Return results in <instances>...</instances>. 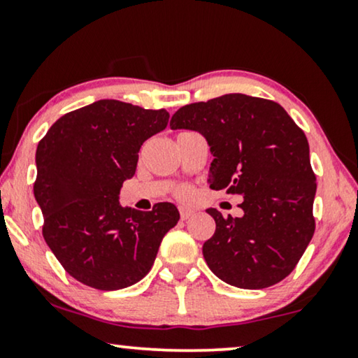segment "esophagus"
<instances>
[{
    "instance_id": "1",
    "label": "esophagus",
    "mask_w": 358,
    "mask_h": 358,
    "mask_svg": "<svg viewBox=\"0 0 358 358\" xmlns=\"http://www.w3.org/2000/svg\"><path fill=\"white\" fill-rule=\"evenodd\" d=\"M179 213H180V220H189L194 215V210L182 207V208H179Z\"/></svg>"
}]
</instances>
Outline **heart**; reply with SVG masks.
Instances as JSON below:
<instances>
[{
	"mask_svg": "<svg viewBox=\"0 0 358 358\" xmlns=\"http://www.w3.org/2000/svg\"><path fill=\"white\" fill-rule=\"evenodd\" d=\"M173 195L178 200H180V202H187V200L192 199L194 189L190 187L189 184H180V185H178V187H174Z\"/></svg>",
	"mask_w": 358,
	"mask_h": 358,
	"instance_id": "b5f03b06",
	"label": "heart"
}]
</instances>
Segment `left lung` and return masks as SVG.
Returning a JSON list of instances; mask_svg holds the SVG:
<instances>
[{
  "mask_svg": "<svg viewBox=\"0 0 358 358\" xmlns=\"http://www.w3.org/2000/svg\"><path fill=\"white\" fill-rule=\"evenodd\" d=\"M169 125L200 131L215 156L210 187L243 199L241 218L207 210L217 223L202 248L210 271L246 290L290 275L316 228V176L305 131L280 104L246 94L192 102Z\"/></svg>",
  "mask_w": 358,
  "mask_h": 358,
  "instance_id": "1",
  "label": "left lung"
}]
</instances>
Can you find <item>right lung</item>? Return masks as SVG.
Returning <instances> with one entry per match:
<instances>
[{"mask_svg": "<svg viewBox=\"0 0 358 358\" xmlns=\"http://www.w3.org/2000/svg\"><path fill=\"white\" fill-rule=\"evenodd\" d=\"M166 109L102 99L62 115L38 141L34 195L42 234L63 268L87 287L120 290L140 282L164 234L179 222L173 203L151 212L119 203L145 140L168 125Z\"/></svg>", "mask_w": 358, "mask_h": 358, "instance_id": "1", "label": "right lung"}]
</instances>
